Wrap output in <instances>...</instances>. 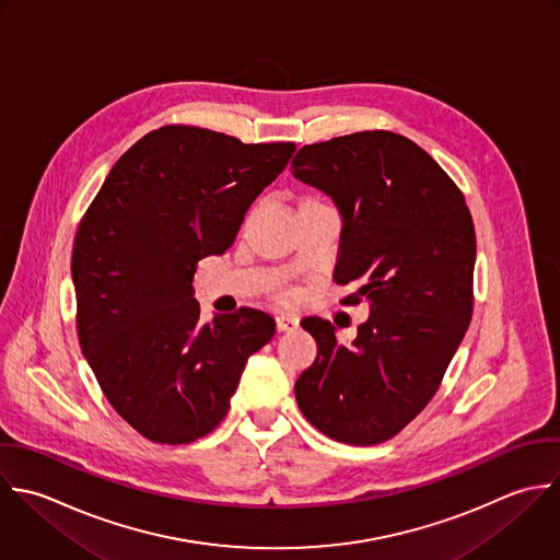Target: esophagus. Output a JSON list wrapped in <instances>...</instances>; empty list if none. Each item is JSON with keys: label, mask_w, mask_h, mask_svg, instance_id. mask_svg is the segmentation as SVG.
<instances>
[{"label": "esophagus", "mask_w": 560, "mask_h": 560, "mask_svg": "<svg viewBox=\"0 0 560 560\" xmlns=\"http://www.w3.org/2000/svg\"><path fill=\"white\" fill-rule=\"evenodd\" d=\"M277 329L279 331H294V329H299V316L296 314H279L277 316Z\"/></svg>", "instance_id": "1"}]
</instances>
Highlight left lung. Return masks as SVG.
<instances>
[{
	"instance_id": "1",
	"label": "left lung",
	"mask_w": 560,
	"mask_h": 560,
	"mask_svg": "<svg viewBox=\"0 0 560 560\" xmlns=\"http://www.w3.org/2000/svg\"><path fill=\"white\" fill-rule=\"evenodd\" d=\"M294 178L325 191L342 231L334 281L369 303L351 345L318 316L294 395L305 419L347 445L399 434L434 397L474 312L476 231L463 191L415 141L364 130L303 145Z\"/></svg>"
}]
</instances>
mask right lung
<instances>
[{
  "label": "right lung",
  "instance_id": "right-lung-1",
  "mask_svg": "<svg viewBox=\"0 0 560 560\" xmlns=\"http://www.w3.org/2000/svg\"><path fill=\"white\" fill-rule=\"evenodd\" d=\"M294 143L163 126L110 167L71 253L80 349L115 412L152 443L207 436L275 318L242 307L200 323L196 264L222 255Z\"/></svg>",
  "mask_w": 560,
  "mask_h": 560
}]
</instances>
